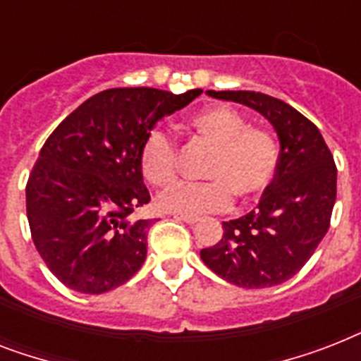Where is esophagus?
<instances>
[{
    "label": "esophagus",
    "mask_w": 361,
    "mask_h": 361,
    "mask_svg": "<svg viewBox=\"0 0 361 361\" xmlns=\"http://www.w3.org/2000/svg\"><path fill=\"white\" fill-rule=\"evenodd\" d=\"M174 217H176V219L183 221V223H187V225H195V223H198V217H197V215H181V214H176Z\"/></svg>",
    "instance_id": "esophagus-1"
}]
</instances>
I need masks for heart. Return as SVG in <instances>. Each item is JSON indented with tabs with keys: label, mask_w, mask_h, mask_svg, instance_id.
I'll use <instances>...</instances> for the list:
<instances>
[{
	"label": "heart",
	"mask_w": 361,
	"mask_h": 361,
	"mask_svg": "<svg viewBox=\"0 0 361 361\" xmlns=\"http://www.w3.org/2000/svg\"><path fill=\"white\" fill-rule=\"evenodd\" d=\"M192 133L212 147L202 176L204 183H176L157 197L163 212L200 215L223 212L232 197L255 200L269 187L277 166L274 140L262 130L249 129L236 110L208 106L192 116ZM140 166L152 185L164 187L178 174V146L164 130H152L142 144Z\"/></svg>",
	"instance_id": "heart-1"
}]
</instances>
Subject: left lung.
<instances>
[{"instance_id":"left-lung-1","label":"left lung","mask_w":361,"mask_h":361,"mask_svg":"<svg viewBox=\"0 0 361 361\" xmlns=\"http://www.w3.org/2000/svg\"><path fill=\"white\" fill-rule=\"evenodd\" d=\"M257 110L277 133L275 178L257 209L223 223V238L202 249L214 274L243 288L285 283L305 266L330 228L337 169L317 125L279 99L258 92H206Z\"/></svg>"}]
</instances>
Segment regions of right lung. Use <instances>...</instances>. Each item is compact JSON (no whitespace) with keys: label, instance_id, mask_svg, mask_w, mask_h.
<instances>
[{"label":"right lung","instance_id":"right-lung-1","mask_svg":"<svg viewBox=\"0 0 361 361\" xmlns=\"http://www.w3.org/2000/svg\"><path fill=\"white\" fill-rule=\"evenodd\" d=\"M202 90L114 87L93 95L44 142L25 187L31 238L48 269L82 294H103L142 268L152 221L142 144Z\"/></svg>","mask_w":361,"mask_h":361}]
</instances>
